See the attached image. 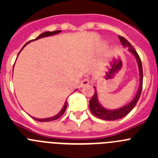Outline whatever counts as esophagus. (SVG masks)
<instances>
[{
	"instance_id": "esophagus-1",
	"label": "esophagus",
	"mask_w": 158,
	"mask_h": 158,
	"mask_svg": "<svg viewBox=\"0 0 158 158\" xmlns=\"http://www.w3.org/2000/svg\"><path fill=\"white\" fill-rule=\"evenodd\" d=\"M89 83H90L89 80H88V79H85V80L82 81L81 83V87H85V86L89 85Z\"/></svg>"
}]
</instances>
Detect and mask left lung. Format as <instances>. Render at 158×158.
<instances>
[{
    "label": "left lung",
    "instance_id": "8db88e82",
    "mask_svg": "<svg viewBox=\"0 0 158 158\" xmlns=\"http://www.w3.org/2000/svg\"><path fill=\"white\" fill-rule=\"evenodd\" d=\"M118 39L120 40L121 43L124 47H128V51L133 54L134 56L135 57L138 63V66H139V77H140V81H139V90L137 92L136 95L133 98V100H131L130 103L126 104L125 106L122 107H119L118 109L115 110H110L107 109L105 107H104L101 104H100L98 100V96H97V92H96V87L94 86L95 93L93 94V97L91 98L90 101H89V108L90 111L93 113L95 116L98 117V118H101V119H104V120H116V119H119V118H123L124 116H126L128 113L133 109L134 107L136 105L137 102L139 101V99L140 97L141 93H142V81H143V73H142V65L141 59L139 58V54L136 52L135 49L134 48L133 46L131 45V43L125 39V38L122 37V36H118Z\"/></svg>",
    "mask_w": 158,
    "mask_h": 158
}]
</instances>
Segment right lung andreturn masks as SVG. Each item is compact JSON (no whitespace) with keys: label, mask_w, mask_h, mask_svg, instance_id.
Wrapping results in <instances>:
<instances>
[{"label":"right lung","mask_w":158,"mask_h":158,"mask_svg":"<svg viewBox=\"0 0 158 158\" xmlns=\"http://www.w3.org/2000/svg\"><path fill=\"white\" fill-rule=\"evenodd\" d=\"M62 31H46V32H43V33H42L41 35H40L38 36L37 38H36L35 40H31V41L27 42L26 44H25L24 46H23V47H22V49H23V47H25V46L27 45V44H28L29 43H31V41H34V40H40V39H41V38H44V37H48V36H51V35H54L56 34H58V33H60V32ZM22 49L20 50V51H22ZM20 51L19 52V54L20 53ZM77 90V89H76ZM67 107V102L65 101V104H64L63 107L62 108V110L59 111V113H58L57 115H55L54 116H52V117H50V118H34V117H32V118H34V119H35V120L37 121H40V122H49V121H53V120H56V119H58V118H59L60 117L62 116V115L64 114V112L65 111V109H66Z\"/></svg>","instance_id":"right-lung-1"}]
</instances>
